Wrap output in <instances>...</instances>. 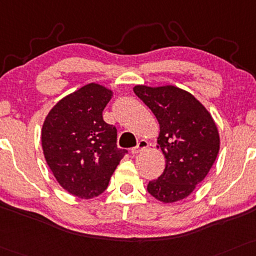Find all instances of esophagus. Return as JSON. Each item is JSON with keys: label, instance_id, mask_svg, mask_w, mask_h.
Returning a JSON list of instances; mask_svg holds the SVG:
<instances>
[{"label": "esophagus", "instance_id": "1", "mask_svg": "<svg viewBox=\"0 0 256 256\" xmlns=\"http://www.w3.org/2000/svg\"><path fill=\"white\" fill-rule=\"evenodd\" d=\"M148 146H149V142L146 140H140V142H138L137 146L132 148L131 152H132V154H138V152H143V150L148 149Z\"/></svg>", "mask_w": 256, "mask_h": 256}]
</instances>
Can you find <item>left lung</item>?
<instances>
[{"instance_id":"left-lung-1","label":"left lung","mask_w":256,"mask_h":256,"mask_svg":"<svg viewBox=\"0 0 256 256\" xmlns=\"http://www.w3.org/2000/svg\"><path fill=\"white\" fill-rule=\"evenodd\" d=\"M134 92L158 120V148L166 158L164 170L148 184V192L162 202L184 199L216 161V122L192 94L175 86H136Z\"/></svg>"}]
</instances>
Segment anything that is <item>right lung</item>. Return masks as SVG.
I'll return each instance as SVG.
<instances>
[{"label":"right lung","mask_w":256,"mask_h":256,"mask_svg":"<svg viewBox=\"0 0 256 256\" xmlns=\"http://www.w3.org/2000/svg\"><path fill=\"white\" fill-rule=\"evenodd\" d=\"M112 95L98 83L83 86L58 101L42 125L46 162L58 184L78 198L100 196L128 152L116 146V126L102 118Z\"/></svg>","instance_id":"obj_1"}]
</instances>
